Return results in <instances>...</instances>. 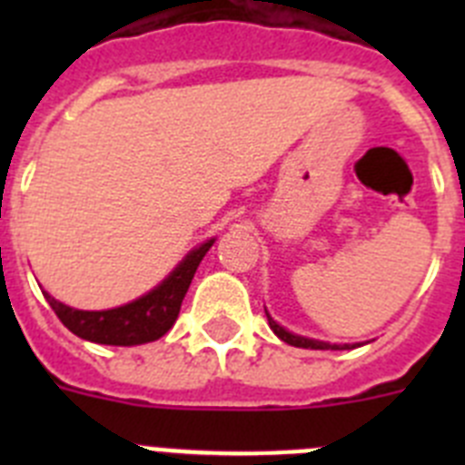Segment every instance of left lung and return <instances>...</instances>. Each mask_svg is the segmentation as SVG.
<instances>
[{"label": "left lung", "instance_id": "left-lung-1", "mask_svg": "<svg viewBox=\"0 0 465 465\" xmlns=\"http://www.w3.org/2000/svg\"><path fill=\"white\" fill-rule=\"evenodd\" d=\"M268 314V312H265ZM268 323L270 328L274 331L279 340H283L286 344H293V347H302V349H342L340 344H328V342H319V340H310V338H300V335H293V332L283 331L277 322H272V316L268 314ZM344 349H349V344H344Z\"/></svg>", "mask_w": 465, "mask_h": 465}]
</instances>
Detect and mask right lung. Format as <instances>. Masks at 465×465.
Instances as JSON below:
<instances>
[{"mask_svg":"<svg viewBox=\"0 0 465 465\" xmlns=\"http://www.w3.org/2000/svg\"><path fill=\"white\" fill-rule=\"evenodd\" d=\"M213 240L204 242L197 246L195 252L188 253L183 262L165 282L160 283L158 289L151 293L142 295L139 300L130 305L116 307V310L106 312H84L72 310V307L57 302L48 293L44 298L48 300L51 310L55 312L57 319L79 338L90 340L97 344H116V347H133V344L153 342L163 338L172 326H174L179 310H182L183 295L193 282L197 265L209 252Z\"/></svg>","mask_w":465,"mask_h":465,"instance_id":"add662e5","label":"right lung"}]
</instances>
